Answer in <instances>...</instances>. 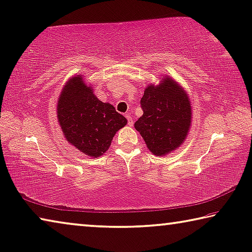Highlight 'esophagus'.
I'll return each instance as SVG.
<instances>
[{"instance_id": "obj_1", "label": "esophagus", "mask_w": 252, "mask_h": 252, "mask_svg": "<svg viewBox=\"0 0 252 252\" xmlns=\"http://www.w3.org/2000/svg\"><path fill=\"white\" fill-rule=\"evenodd\" d=\"M126 120H127V125H129L130 126H133L132 117H131V115H130L129 113H126Z\"/></svg>"}]
</instances>
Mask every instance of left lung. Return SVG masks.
<instances>
[{
    "label": "left lung",
    "mask_w": 252,
    "mask_h": 252,
    "mask_svg": "<svg viewBox=\"0 0 252 252\" xmlns=\"http://www.w3.org/2000/svg\"><path fill=\"white\" fill-rule=\"evenodd\" d=\"M143 114L134 123L150 153L165 156L181 147L191 125L190 99L170 76L149 84L140 99Z\"/></svg>",
    "instance_id": "1"
}]
</instances>
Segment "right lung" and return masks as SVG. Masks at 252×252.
<instances>
[{"label":"right lung","mask_w":252,"mask_h":252,"mask_svg":"<svg viewBox=\"0 0 252 252\" xmlns=\"http://www.w3.org/2000/svg\"><path fill=\"white\" fill-rule=\"evenodd\" d=\"M57 119L66 140L76 149L98 158L127 121L110 103H103L87 85L83 75L66 82L57 103Z\"/></svg>","instance_id":"1"}]
</instances>
